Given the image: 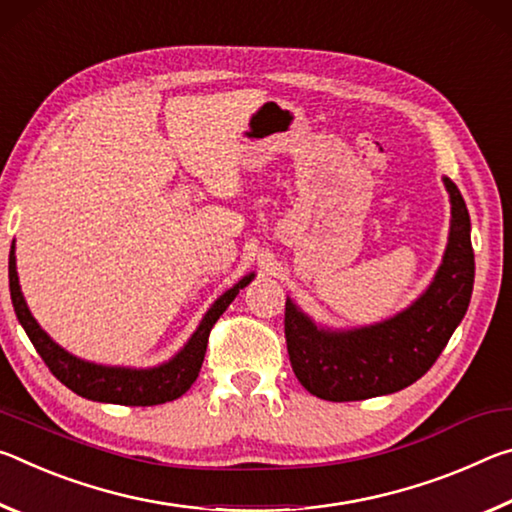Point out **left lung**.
<instances>
[{
    "instance_id": "obj_1",
    "label": "left lung",
    "mask_w": 512,
    "mask_h": 512,
    "mask_svg": "<svg viewBox=\"0 0 512 512\" xmlns=\"http://www.w3.org/2000/svg\"><path fill=\"white\" fill-rule=\"evenodd\" d=\"M445 181L451 204L442 263L420 297L383 322L329 329L286 299V342L292 370L311 395L360 401L392 395L431 370L463 320L474 288L472 224L465 199Z\"/></svg>"
}]
</instances>
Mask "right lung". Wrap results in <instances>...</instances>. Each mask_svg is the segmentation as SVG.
<instances>
[{
	"instance_id": "add662e5",
	"label": "right lung",
	"mask_w": 512,
	"mask_h": 512,
	"mask_svg": "<svg viewBox=\"0 0 512 512\" xmlns=\"http://www.w3.org/2000/svg\"><path fill=\"white\" fill-rule=\"evenodd\" d=\"M254 276V272L242 276L236 286L217 297L206 315L201 317L195 333L170 360L156 367H120L90 363V360L65 351L58 342L49 338L43 326L36 322V317L31 315L27 301H24L18 267H15V242L11 254H8V288H11L15 315H18L22 329L27 331L29 340L40 358L45 360V365L58 381L67 385L72 392H77L79 397L120 406H156L179 399L183 392H188L190 385L197 381L201 363H204L208 333H211L213 324L220 320V315L229 308L238 292L249 286Z\"/></svg>"
}]
</instances>
